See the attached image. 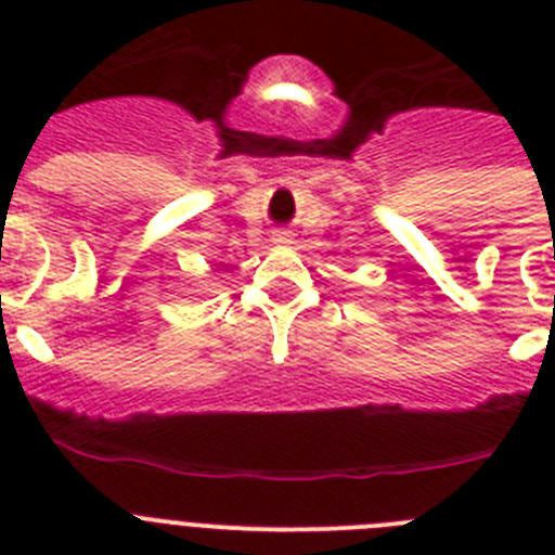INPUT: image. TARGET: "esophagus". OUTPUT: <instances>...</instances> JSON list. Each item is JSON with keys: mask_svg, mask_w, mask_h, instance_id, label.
<instances>
[{"mask_svg": "<svg viewBox=\"0 0 555 555\" xmlns=\"http://www.w3.org/2000/svg\"><path fill=\"white\" fill-rule=\"evenodd\" d=\"M272 242L274 244H292V233H288V230H274Z\"/></svg>", "mask_w": 555, "mask_h": 555, "instance_id": "34e87169", "label": "esophagus"}]
</instances>
